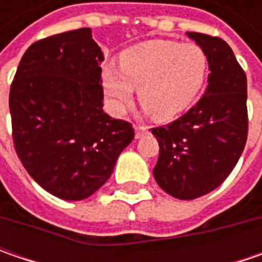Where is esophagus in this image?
<instances>
[{
	"mask_svg": "<svg viewBox=\"0 0 262 262\" xmlns=\"http://www.w3.org/2000/svg\"><path fill=\"white\" fill-rule=\"evenodd\" d=\"M148 134V126L146 125H138L136 128V138H141Z\"/></svg>",
	"mask_w": 262,
	"mask_h": 262,
	"instance_id": "esophagus-1",
	"label": "esophagus"
}]
</instances>
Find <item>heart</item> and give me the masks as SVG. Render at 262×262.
Instances as JSON below:
<instances>
[{
  "label": "heart",
  "mask_w": 262,
  "mask_h": 262,
  "mask_svg": "<svg viewBox=\"0 0 262 262\" xmlns=\"http://www.w3.org/2000/svg\"><path fill=\"white\" fill-rule=\"evenodd\" d=\"M208 73L206 52L194 43L147 40L126 49L121 67L103 68L105 93L121 114L138 87L141 103L159 119L172 118L191 105L203 90Z\"/></svg>",
  "instance_id": "obj_1"
}]
</instances>
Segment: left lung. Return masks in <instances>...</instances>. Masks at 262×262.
Returning <instances> with one entry per match:
<instances>
[{
	"label": "left lung",
	"instance_id": "left-lung-1",
	"mask_svg": "<svg viewBox=\"0 0 262 262\" xmlns=\"http://www.w3.org/2000/svg\"><path fill=\"white\" fill-rule=\"evenodd\" d=\"M208 61V86L186 114L151 128L159 141L153 175L179 200H194L222 185L236 166L248 137L247 76L233 51L217 36L188 32Z\"/></svg>",
	"mask_w": 262,
	"mask_h": 262
}]
</instances>
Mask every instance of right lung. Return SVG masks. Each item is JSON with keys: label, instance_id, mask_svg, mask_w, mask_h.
Instances as JSON below:
<instances>
[{"label": "right lung", "instance_id": "1", "mask_svg": "<svg viewBox=\"0 0 262 262\" xmlns=\"http://www.w3.org/2000/svg\"><path fill=\"white\" fill-rule=\"evenodd\" d=\"M103 54L81 27L27 48L10 89L15 153L52 195L84 200L112 175L134 128L103 112Z\"/></svg>", "mask_w": 262, "mask_h": 262}]
</instances>
